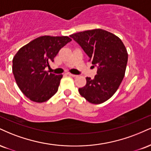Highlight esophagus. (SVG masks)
<instances>
[{"instance_id":"obj_1","label":"esophagus","mask_w":151,"mask_h":151,"mask_svg":"<svg viewBox=\"0 0 151 151\" xmlns=\"http://www.w3.org/2000/svg\"><path fill=\"white\" fill-rule=\"evenodd\" d=\"M68 74L69 76H70V77H77V75H76V74H71L70 72H68Z\"/></svg>"}]
</instances>
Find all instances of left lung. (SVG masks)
I'll return each mask as SVG.
<instances>
[{"label":"left lung","mask_w":151,"mask_h":151,"mask_svg":"<svg viewBox=\"0 0 151 151\" xmlns=\"http://www.w3.org/2000/svg\"><path fill=\"white\" fill-rule=\"evenodd\" d=\"M70 36L82 48L88 61L98 66L97 74L93 79L86 78V84L79 88V93L93 104L104 103L117 91L124 77L128 53L124 43L118 36L101 29Z\"/></svg>","instance_id":"8db88e82"}]
</instances>
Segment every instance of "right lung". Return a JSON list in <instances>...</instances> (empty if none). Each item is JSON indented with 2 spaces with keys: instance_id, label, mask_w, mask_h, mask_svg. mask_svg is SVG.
<instances>
[{
  "instance_id": "1",
  "label": "right lung",
  "mask_w": 151,
  "mask_h": 151,
  "mask_svg": "<svg viewBox=\"0 0 151 151\" xmlns=\"http://www.w3.org/2000/svg\"><path fill=\"white\" fill-rule=\"evenodd\" d=\"M72 41L68 36H43L18 50L12 60V72L18 87L31 101L46 102L58 91L63 75L45 70L59 50Z\"/></svg>"
}]
</instances>
